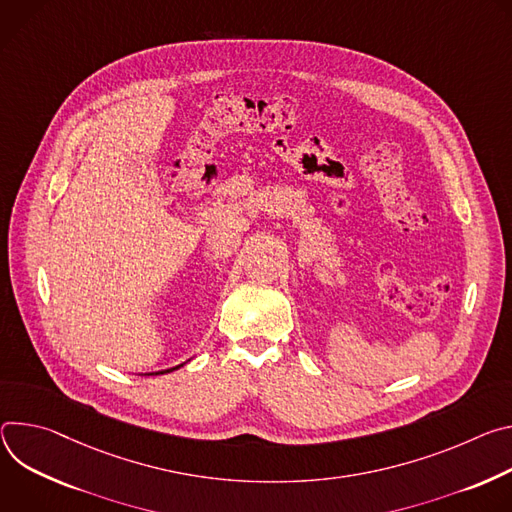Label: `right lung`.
<instances>
[{
  "mask_svg": "<svg viewBox=\"0 0 512 512\" xmlns=\"http://www.w3.org/2000/svg\"><path fill=\"white\" fill-rule=\"evenodd\" d=\"M177 368H181V366H177ZM177 368H170V370H160V372H154V374H166V372H173V370H177Z\"/></svg>",
  "mask_w": 512,
  "mask_h": 512,
  "instance_id": "right-lung-1",
  "label": "right lung"
}]
</instances>
